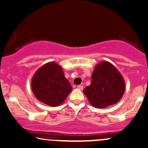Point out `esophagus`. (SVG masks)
<instances>
[{
  "label": "esophagus",
  "mask_w": 148,
  "mask_h": 148,
  "mask_svg": "<svg viewBox=\"0 0 148 148\" xmlns=\"http://www.w3.org/2000/svg\"><path fill=\"white\" fill-rule=\"evenodd\" d=\"M83 85H78L77 86V88L79 89V90H83Z\"/></svg>",
  "instance_id": "34e87169"
}]
</instances>
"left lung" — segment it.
<instances>
[{
    "label": "left lung",
    "instance_id": "obj_1",
    "mask_svg": "<svg viewBox=\"0 0 148 148\" xmlns=\"http://www.w3.org/2000/svg\"><path fill=\"white\" fill-rule=\"evenodd\" d=\"M125 91L123 77L113 64L102 61L92 74L90 85L84 90L89 102L97 108H103L118 103Z\"/></svg>",
    "mask_w": 148,
    "mask_h": 148
}]
</instances>
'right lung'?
<instances>
[{
	"label": "right lung",
	"mask_w": 148,
	"mask_h": 148,
	"mask_svg": "<svg viewBox=\"0 0 148 148\" xmlns=\"http://www.w3.org/2000/svg\"><path fill=\"white\" fill-rule=\"evenodd\" d=\"M32 90L38 100L55 107L64 103L72 87L64 77L62 67L56 62H49L34 74Z\"/></svg>",
	"instance_id": "right-lung-1"
}]
</instances>
